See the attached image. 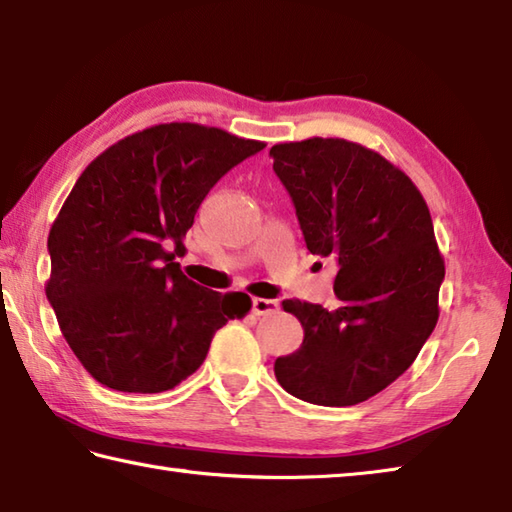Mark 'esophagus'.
I'll return each mask as SVG.
<instances>
[{
  "mask_svg": "<svg viewBox=\"0 0 512 512\" xmlns=\"http://www.w3.org/2000/svg\"><path fill=\"white\" fill-rule=\"evenodd\" d=\"M276 310H278V303L272 301V298H254V301H252V312L256 316L274 314Z\"/></svg>",
  "mask_w": 512,
  "mask_h": 512,
  "instance_id": "esophagus-1",
  "label": "esophagus"
}]
</instances>
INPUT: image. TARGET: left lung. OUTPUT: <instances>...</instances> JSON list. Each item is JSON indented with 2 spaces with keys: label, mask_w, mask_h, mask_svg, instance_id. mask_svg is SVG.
Returning a JSON list of instances; mask_svg holds the SVG:
<instances>
[{
  "label": "left lung",
  "mask_w": 512,
  "mask_h": 512,
  "mask_svg": "<svg viewBox=\"0 0 512 512\" xmlns=\"http://www.w3.org/2000/svg\"><path fill=\"white\" fill-rule=\"evenodd\" d=\"M307 249L336 265V310L283 301L303 343L274 374L296 399L345 408L388 388L417 359L439 318L446 274L426 200L372 149L341 138L269 149Z\"/></svg>",
  "instance_id": "left-lung-1"
}]
</instances>
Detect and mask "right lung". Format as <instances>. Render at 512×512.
I'll return each mask as SVG.
<instances>
[{
  "mask_svg": "<svg viewBox=\"0 0 512 512\" xmlns=\"http://www.w3.org/2000/svg\"><path fill=\"white\" fill-rule=\"evenodd\" d=\"M260 149L216 127L156 124L77 178L48 234L46 298L95 381L140 394L176 388L216 330L249 312L252 301L189 281L176 252L209 189Z\"/></svg>",
  "mask_w": 512,
  "mask_h": 512,
  "instance_id": "right-lung-1",
  "label": "right lung"
}]
</instances>
